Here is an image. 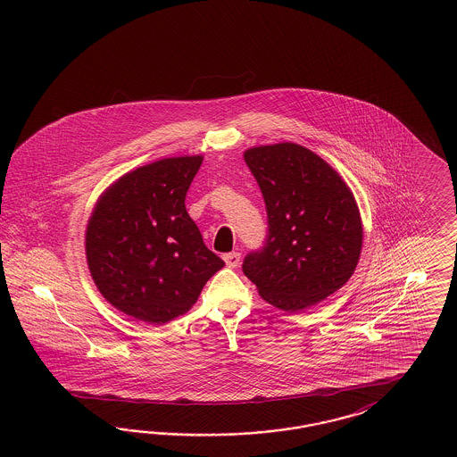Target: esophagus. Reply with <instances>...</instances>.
<instances>
[{"label":"esophagus","instance_id":"1","mask_svg":"<svg viewBox=\"0 0 457 457\" xmlns=\"http://www.w3.org/2000/svg\"><path fill=\"white\" fill-rule=\"evenodd\" d=\"M239 259H241V255H239L238 252H231V253H226V255H224L226 265L231 267V269H237V267H238Z\"/></svg>","mask_w":457,"mask_h":457}]
</instances>
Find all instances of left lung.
<instances>
[{
  "label": "left lung",
  "instance_id": "8db88e82",
  "mask_svg": "<svg viewBox=\"0 0 457 457\" xmlns=\"http://www.w3.org/2000/svg\"><path fill=\"white\" fill-rule=\"evenodd\" d=\"M245 162L261 187L267 237L243 261L259 295L286 312L319 303L353 276L361 219L346 183L324 159L296 144L253 147Z\"/></svg>",
  "mask_w": 457,
  "mask_h": 457
}]
</instances>
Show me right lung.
<instances>
[{"mask_svg":"<svg viewBox=\"0 0 457 457\" xmlns=\"http://www.w3.org/2000/svg\"><path fill=\"white\" fill-rule=\"evenodd\" d=\"M202 157L162 159L120 178L86 235L88 269L109 303L147 324L188 312L224 267L185 207Z\"/></svg>","mask_w":457,"mask_h":457,"instance_id":"right-lung-1","label":"right lung"}]
</instances>
